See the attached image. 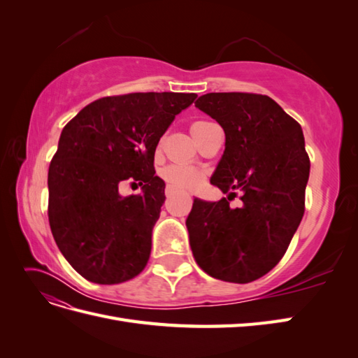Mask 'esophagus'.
<instances>
[{"instance_id":"obj_1","label":"esophagus","mask_w":358,"mask_h":358,"mask_svg":"<svg viewBox=\"0 0 358 358\" xmlns=\"http://www.w3.org/2000/svg\"><path fill=\"white\" fill-rule=\"evenodd\" d=\"M175 194H176V191H175V189H173L171 187H167V188H166V196H167V197H171V196H175Z\"/></svg>"}]
</instances>
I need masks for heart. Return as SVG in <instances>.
Wrapping results in <instances>:
<instances>
[{
	"label": "heart",
	"mask_w": 358,
	"mask_h": 358,
	"mask_svg": "<svg viewBox=\"0 0 358 358\" xmlns=\"http://www.w3.org/2000/svg\"><path fill=\"white\" fill-rule=\"evenodd\" d=\"M208 124H212V122H208V121L194 122L191 125L192 134L196 136L197 129L206 127ZM162 176H164V179L170 183V185L176 189H196L204 180L203 171L188 166H169L164 169V171H162Z\"/></svg>",
	"instance_id": "heart-1"
}]
</instances>
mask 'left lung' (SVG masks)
I'll return each mask as SVG.
<instances>
[{"label": "left lung", "mask_w": 358, "mask_h": 358, "mask_svg": "<svg viewBox=\"0 0 358 358\" xmlns=\"http://www.w3.org/2000/svg\"><path fill=\"white\" fill-rule=\"evenodd\" d=\"M196 107L225 133L210 182L230 196L241 192L243 206L231 210L227 199L194 200L187 220L192 255L212 278L252 282L280 262L305 213L310 169L305 137L267 95L210 92L199 96Z\"/></svg>", "instance_id": "obj_1"}]
</instances>
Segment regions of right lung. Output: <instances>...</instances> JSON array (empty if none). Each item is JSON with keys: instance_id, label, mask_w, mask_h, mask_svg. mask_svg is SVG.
I'll return each instance as SVG.
<instances>
[{"instance_id": "1", "label": "right lung", "mask_w": 358, "mask_h": 358, "mask_svg": "<svg viewBox=\"0 0 358 358\" xmlns=\"http://www.w3.org/2000/svg\"><path fill=\"white\" fill-rule=\"evenodd\" d=\"M196 94L103 96L64 127L49 173L48 216L59 251L85 279L121 284L146 267L152 229L166 201L154 157L173 119ZM122 181L142 194L122 198Z\"/></svg>"}]
</instances>
